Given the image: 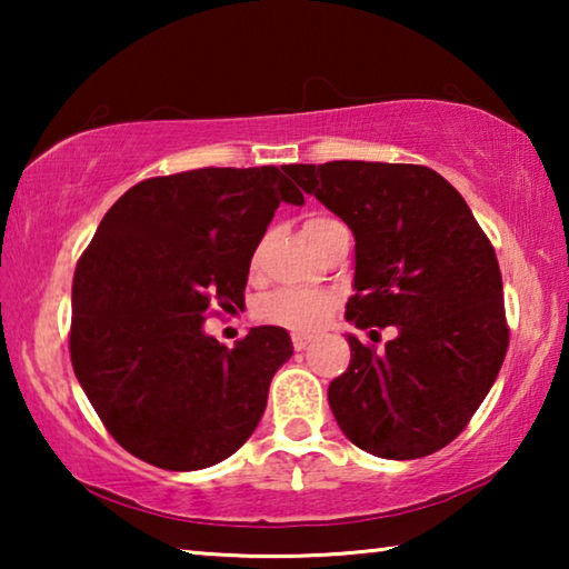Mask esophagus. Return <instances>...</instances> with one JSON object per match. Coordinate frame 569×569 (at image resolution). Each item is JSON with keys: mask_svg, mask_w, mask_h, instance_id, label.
<instances>
[{"mask_svg": "<svg viewBox=\"0 0 569 569\" xmlns=\"http://www.w3.org/2000/svg\"><path fill=\"white\" fill-rule=\"evenodd\" d=\"M291 339H293V349H296V351H303V349H306V346H308V343H311V339H313V336H308V333H293V336H291Z\"/></svg>", "mask_w": 569, "mask_h": 569, "instance_id": "1", "label": "esophagus"}]
</instances>
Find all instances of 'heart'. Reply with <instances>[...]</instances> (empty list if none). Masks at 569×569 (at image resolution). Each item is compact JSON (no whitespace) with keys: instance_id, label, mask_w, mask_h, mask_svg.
Instances as JSON below:
<instances>
[{"instance_id":"heart-1","label":"heart","mask_w":569,"mask_h":569,"mask_svg":"<svg viewBox=\"0 0 569 569\" xmlns=\"http://www.w3.org/2000/svg\"><path fill=\"white\" fill-rule=\"evenodd\" d=\"M336 226H341L333 218H308L303 223V236L308 243L319 240L323 233H329ZM333 308V296L323 291H311V288H278L268 293L258 303V319L273 326H283L291 331H313L321 326L326 316Z\"/></svg>"}]
</instances>
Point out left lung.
<instances>
[{
  "instance_id": "obj_1",
  "label": "left lung",
  "mask_w": 569,
  "mask_h": 569,
  "mask_svg": "<svg viewBox=\"0 0 569 569\" xmlns=\"http://www.w3.org/2000/svg\"><path fill=\"white\" fill-rule=\"evenodd\" d=\"M288 176L353 233L346 321L397 329L383 351L346 333L349 369L329 383L336 421L373 457L435 455L461 435L507 353L492 243L431 168L333 160L291 166Z\"/></svg>"
}]
</instances>
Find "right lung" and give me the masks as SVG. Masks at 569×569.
<instances>
[{
	"label": "right lung",
	"mask_w": 569,
	"mask_h": 569,
	"mask_svg": "<svg viewBox=\"0 0 569 569\" xmlns=\"http://www.w3.org/2000/svg\"><path fill=\"white\" fill-rule=\"evenodd\" d=\"M283 172L200 168L142 180L104 213L77 263L74 377L112 439L152 467L196 471L238 451L293 356L278 326L250 329L233 349L203 329L213 303H243L276 208L303 206Z\"/></svg>",
	"instance_id": "1"
}]
</instances>
